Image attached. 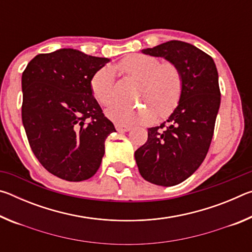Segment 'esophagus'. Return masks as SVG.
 I'll return each mask as SVG.
<instances>
[{"label":"esophagus","mask_w":252,"mask_h":252,"mask_svg":"<svg viewBox=\"0 0 252 252\" xmlns=\"http://www.w3.org/2000/svg\"><path fill=\"white\" fill-rule=\"evenodd\" d=\"M116 129L118 132H127L131 130V126H120V125H117L116 126Z\"/></svg>","instance_id":"esophagus-1"}]
</instances>
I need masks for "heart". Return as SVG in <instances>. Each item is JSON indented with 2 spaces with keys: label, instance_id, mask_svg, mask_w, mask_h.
<instances>
[{
  "label": "heart",
  "instance_id": "b5f03b06",
  "mask_svg": "<svg viewBox=\"0 0 252 252\" xmlns=\"http://www.w3.org/2000/svg\"><path fill=\"white\" fill-rule=\"evenodd\" d=\"M123 73L138 81L141 88L138 100L144 102L138 106L114 104L105 110V116L120 126L149 123L157 114L165 118L177 108L182 94V76L173 63H161L160 59L152 55L135 53L127 55L118 64ZM92 93L102 105H109L117 97L116 70L106 65L93 75Z\"/></svg>",
  "mask_w": 252,
  "mask_h": 252
}]
</instances>
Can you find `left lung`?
I'll return each mask as SVG.
<instances>
[{"instance_id":"left-lung-1","label":"left lung","mask_w":252,"mask_h":252,"mask_svg":"<svg viewBox=\"0 0 252 252\" xmlns=\"http://www.w3.org/2000/svg\"><path fill=\"white\" fill-rule=\"evenodd\" d=\"M143 54L173 63L182 76V94L168 120L148 129V141L134 153L140 174L171 187L195 172L210 147L220 108L219 76L213 59L194 45L169 41Z\"/></svg>"}]
</instances>
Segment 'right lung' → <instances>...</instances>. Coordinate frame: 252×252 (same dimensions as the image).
<instances>
[{
	"mask_svg": "<svg viewBox=\"0 0 252 252\" xmlns=\"http://www.w3.org/2000/svg\"><path fill=\"white\" fill-rule=\"evenodd\" d=\"M108 58L60 49L32 59L22 74V122L34 156L66 181L93 177L104 142L116 132L102 113L91 80Z\"/></svg>",
	"mask_w": 252,
	"mask_h": 252,
	"instance_id": "add662e5",
	"label": "right lung"
}]
</instances>
